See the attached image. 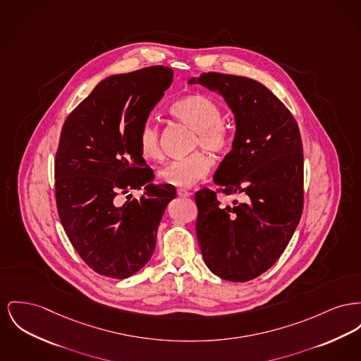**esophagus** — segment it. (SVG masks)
Wrapping results in <instances>:
<instances>
[{
    "mask_svg": "<svg viewBox=\"0 0 361 361\" xmlns=\"http://www.w3.org/2000/svg\"><path fill=\"white\" fill-rule=\"evenodd\" d=\"M177 195L181 196V197H190V196H191V192L185 191V190H178Z\"/></svg>",
    "mask_w": 361,
    "mask_h": 361,
    "instance_id": "esophagus-1",
    "label": "esophagus"
}]
</instances>
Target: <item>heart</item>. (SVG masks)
<instances>
[{"mask_svg":"<svg viewBox=\"0 0 361 361\" xmlns=\"http://www.w3.org/2000/svg\"><path fill=\"white\" fill-rule=\"evenodd\" d=\"M169 113L196 132L195 146L224 152L232 145V136L228 127L222 123V110L209 97L193 94L174 101ZM139 151L147 161H159L162 149L159 130L155 124L147 121L140 128L137 137ZM212 169V159L203 152H195L191 157L174 161L159 171L162 183L176 188H191L203 180Z\"/></svg>","mask_w":361,"mask_h":361,"instance_id":"b5f03b06","label":"heart"}]
</instances>
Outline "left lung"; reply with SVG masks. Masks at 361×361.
<instances>
[{"label": "left lung", "mask_w": 361, "mask_h": 361, "mask_svg": "<svg viewBox=\"0 0 361 361\" xmlns=\"http://www.w3.org/2000/svg\"><path fill=\"white\" fill-rule=\"evenodd\" d=\"M190 85L221 95L234 116L232 151L212 180L244 203L222 204L215 192H196V234L215 276L245 282L267 271L285 251L302 212V145L296 120L264 85L252 79L202 73Z\"/></svg>", "instance_id": "obj_1"}]
</instances>
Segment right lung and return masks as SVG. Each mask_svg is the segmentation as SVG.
Instances as JSON below:
<instances>
[{
  "label": "right lung",
  "instance_id": "1",
  "mask_svg": "<svg viewBox=\"0 0 361 361\" xmlns=\"http://www.w3.org/2000/svg\"><path fill=\"white\" fill-rule=\"evenodd\" d=\"M171 82L173 71L161 65L109 76L65 120L54 162L57 210L72 245L101 276L124 279L149 263L176 197L174 187L152 183L137 145ZM142 186L139 201L118 204L117 195Z\"/></svg>",
  "mask_w": 361,
  "mask_h": 361
}]
</instances>
